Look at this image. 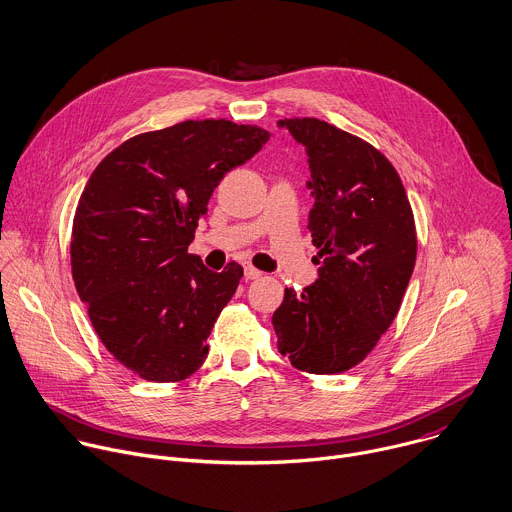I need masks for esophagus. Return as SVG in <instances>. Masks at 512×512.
Wrapping results in <instances>:
<instances>
[{
	"label": "esophagus",
	"instance_id": "obj_1",
	"mask_svg": "<svg viewBox=\"0 0 512 512\" xmlns=\"http://www.w3.org/2000/svg\"><path fill=\"white\" fill-rule=\"evenodd\" d=\"M260 276H262V272H260L258 268H254V266H250V264L244 266V278H246V280H256V278H260Z\"/></svg>",
	"mask_w": 512,
	"mask_h": 512
}]
</instances>
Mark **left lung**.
<instances>
[{
  "mask_svg": "<svg viewBox=\"0 0 512 512\" xmlns=\"http://www.w3.org/2000/svg\"><path fill=\"white\" fill-rule=\"evenodd\" d=\"M304 146L318 278L272 316L292 366L336 374L356 366L392 324L416 262V232L394 166L364 140L316 120H280Z\"/></svg>",
  "mask_w": 512,
  "mask_h": 512,
  "instance_id": "obj_1",
  "label": "left lung"
}]
</instances>
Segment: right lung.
<instances>
[{"mask_svg": "<svg viewBox=\"0 0 512 512\" xmlns=\"http://www.w3.org/2000/svg\"><path fill=\"white\" fill-rule=\"evenodd\" d=\"M270 134L188 120L140 134L90 176L74 218L72 276L104 346L152 382H176L208 356V336L242 266L208 270L188 254L220 180Z\"/></svg>", "mask_w": 512, "mask_h": 512, "instance_id": "obj_1", "label": "right lung"}]
</instances>
